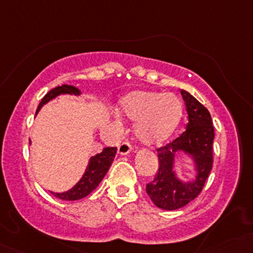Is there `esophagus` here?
Listing matches in <instances>:
<instances>
[{"label":"esophagus","instance_id":"obj_1","mask_svg":"<svg viewBox=\"0 0 253 253\" xmlns=\"http://www.w3.org/2000/svg\"><path fill=\"white\" fill-rule=\"evenodd\" d=\"M132 150V145L128 142H122L119 145V154L121 155H127Z\"/></svg>","mask_w":253,"mask_h":253}]
</instances>
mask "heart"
<instances>
[{
  "label": "heart",
  "mask_w": 253,
  "mask_h": 253,
  "mask_svg": "<svg viewBox=\"0 0 253 253\" xmlns=\"http://www.w3.org/2000/svg\"><path fill=\"white\" fill-rule=\"evenodd\" d=\"M122 115L137 121L136 134L144 144L154 145L171 136L182 117V103L175 94L138 90L120 103Z\"/></svg>",
  "instance_id": "obj_1"
}]
</instances>
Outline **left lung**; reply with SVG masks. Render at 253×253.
Segmentation results:
<instances>
[{
    "instance_id": "1",
    "label": "left lung",
    "mask_w": 253,
    "mask_h": 253,
    "mask_svg": "<svg viewBox=\"0 0 253 253\" xmlns=\"http://www.w3.org/2000/svg\"><path fill=\"white\" fill-rule=\"evenodd\" d=\"M181 95L188 115L186 131L172 142L158 148L159 168L145 187L153 203L165 211H175L195 200L203 190L213 167L214 127L211 114L188 91L181 90ZM178 151L193 158L196 168L195 180L183 183L175 177L173 162Z\"/></svg>"
}]
</instances>
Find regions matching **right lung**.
<instances>
[{"instance_id":"obj_1","label":"right lung","mask_w":253,"mask_h":253,"mask_svg":"<svg viewBox=\"0 0 253 253\" xmlns=\"http://www.w3.org/2000/svg\"><path fill=\"white\" fill-rule=\"evenodd\" d=\"M60 94H75V95H79V94H81V90H79L78 88H76V86L67 85V84H63V85L56 86V88L51 89L46 95L42 99L35 115L39 112V110L42 109V106L44 105V104L48 103V101L52 100L53 98H56V96L60 95ZM116 152V147L104 148L100 153H98V154H95L94 157H91L90 159H89V164L88 167H86L85 172L82 176L81 180L78 181L77 185H75L71 190L66 191V192L51 193H52L55 197L63 201H77L81 200V198H84L85 196H88L91 191H94L98 187V185L101 182L104 176L108 172L109 168L111 167L112 162H114Z\"/></svg>"}]
</instances>
